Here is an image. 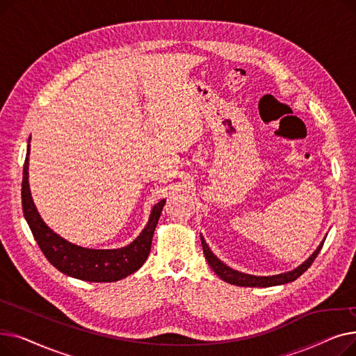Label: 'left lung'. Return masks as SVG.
Wrapping results in <instances>:
<instances>
[{
    "label": "left lung",
    "instance_id": "8db88e82",
    "mask_svg": "<svg viewBox=\"0 0 356 356\" xmlns=\"http://www.w3.org/2000/svg\"><path fill=\"white\" fill-rule=\"evenodd\" d=\"M200 241H202L204 258L208 259V264L216 273V275H219L223 282H227L234 286H241V287H271V286H280V284H287V283L294 282L296 278L300 277L313 264V261L316 259L317 254L321 252V250L323 247V242H325V241H322V244L317 247V250L305 261V263L302 266H298L297 268H294L293 271L277 274V275L259 277V275H251V274L236 271V270L228 267L227 264H223L222 261L211 251V248L207 244V241H204V238L202 235H200Z\"/></svg>",
    "mask_w": 356,
    "mask_h": 356
}]
</instances>
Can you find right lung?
I'll return each instance as SVG.
<instances>
[{
    "label": "right lung",
    "mask_w": 356,
    "mask_h": 356,
    "mask_svg": "<svg viewBox=\"0 0 356 356\" xmlns=\"http://www.w3.org/2000/svg\"><path fill=\"white\" fill-rule=\"evenodd\" d=\"M29 156L30 138L23 168V212L34 239L49 259V263L69 277L90 283L118 282V280L136 273L145 263L149 250H152L153 235L165 199H161L154 204L145 228L129 245L115 250H92L74 245L53 232L37 212L29 186Z\"/></svg>",
    "instance_id": "1"
}]
</instances>
